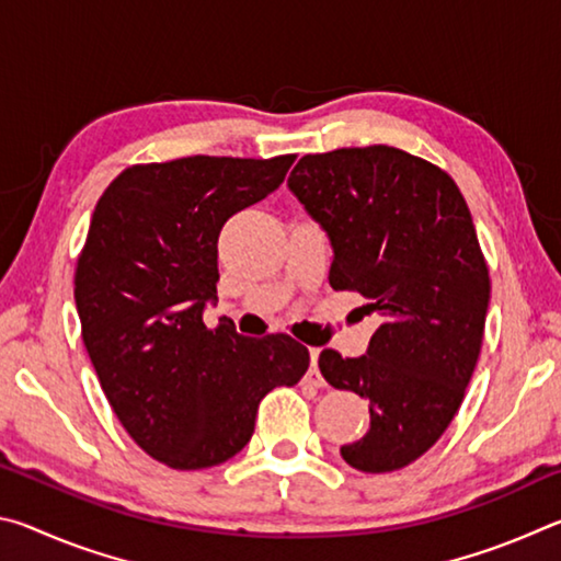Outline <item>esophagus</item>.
<instances>
[{"mask_svg": "<svg viewBox=\"0 0 561 561\" xmlns=\"http://www.w3.org/2000/svg\"><path fill=\"white\" fill-rule=\"evenodd\" d=\"M309 356H311V368H309L307 378H309L311 383H317V386H324V378H321L319 368H317V364H319V348H309Z\"/></svg>", "mask_w": 561, "mask_h": 561, "instance_id": "obj_1", "label": "esophagus"}]
</instances>
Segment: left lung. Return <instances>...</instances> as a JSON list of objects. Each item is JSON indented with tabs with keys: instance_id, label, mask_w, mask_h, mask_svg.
Masks as SVG:
<instances>
[{
	"instance_id": "1",
	"label": "left lung",
	"mask_w": 561,
	"mask_h": 561,
	"mask_svg": "<svg viewBox=\"0 0 561 561\" xmlns=\"http://www.w3.org/2000/svg\"><path fill=\"white\" fill-rule=\"evenodd\" d=\"M287 185L329 237L331 287L356 289L383 319L364 356H319L329 386L371 411L341 458L401 470L448 428L480 356L490 277L470 210L448 173L391 146L304 156Z\"/></svg>"
}]
</instances>
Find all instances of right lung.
Returning a JSON list of instances; mask_svg holds the SVG:
<instances>
[{"label":"right lung","instance_id":"add662e5","mask_svg":"<svg viewBox=\"0 0 561 561\" xmlns=\"http://www.w3.org/2000/svg\"><path fill=\"white\" fill-rule=\"evenodd\" d=\"M294 156H193L123 170L93 210L76 267L83 344L123 428L175 470L230 460L257 405L294 386L309 351L287 334L247 339L203 324L217 299V237L274 193Z\"/></svg>","mask_w":561,"mask_h":561}]
</instances>
